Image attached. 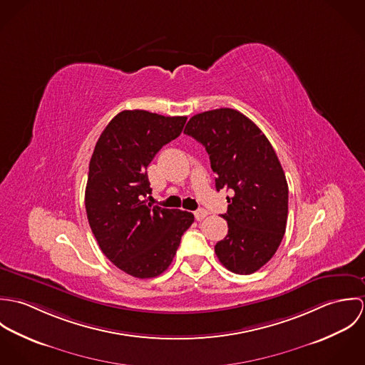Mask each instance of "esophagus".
<instances>
[{"instance_id": "34e87169", "label": "esophagus", "mask_w": 365, "mask_h": 365, "mask_svg": "<svg viewBox=\"0 0 365 365\" xmlns=\"http://www.w3.org/2000/svg\"><path fill=\"white\" fill-rule=\"evenodd\" d=\"M194 216H195L197 220H202V219H205L208 216V212L205 209H198V210L194 212Z\"/></svg>"}]
</instances>
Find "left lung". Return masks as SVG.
<instances>
[{"instance_id":"left-lung-1","label":"left lung","mask_w":365,"mask_h":365,"mask_svg":"<svg viewBox=\"0 0 365 365\" xmlns=\"http://www.w3.org/2000/svg\"><path fill=\"white\" fill-rule=\"evenodd\" d=\"M184 133L208 152L217 191L227 188V235L215 246L219 261L247 275L271 260L285 233L288 184L271 143L260 128L232 108L194 115Z\"/></svg>"}]
</instances>
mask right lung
<instances>
[{"mask_svg": "<svg viewBox=\"0 0 365 365\" xmlns=\"http://www.w3.org/2000/svg\"><path fill=\"white\" fill-rule=\"evenodd\" d=\"M187 116H163L143 109L119 112L101 133L90 160L86 210L108 260L136 278L164 272L194 215L152 207L148 167L175 138Z\"/></svg>", "mask_w": 365, "mask_h": 365, "instance_id": "obj_1", "label": "right lung"}]
</instances>
